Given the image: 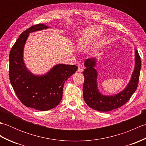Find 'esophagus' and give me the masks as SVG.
I'll list each match as a JSON object with an SVG mask.
<instances>
[{
	"mask_svg": "<svg viewBox=\"0 0 146 146\" xmlns=\"http://www.w3.org/2000/svg\"><path fill=\"white\" fill-rule=\"evenodd\" d=\"M83 71V68L82 66L80 64H79L78 65V71L79 73H82Z\"/></svg>",
	"mask_w": 146,
	"mask_h": 146,
	"instance_id": "1",
	"label": "esophagus"
}]
</instances>
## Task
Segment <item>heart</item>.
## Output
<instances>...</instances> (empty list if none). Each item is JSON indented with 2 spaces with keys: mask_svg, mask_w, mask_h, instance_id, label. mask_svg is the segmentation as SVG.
I'll list each match as a JSON object with an SVG mask.
<instances>
[{
  "mask_svg": "<svg viewBox=\"0 0 146 146\" xmlns=\"http://www.w3.org/2000/svg\"><path fill=\"white\" fill-rule=\"evenodd\" d=\"M102 32L103 30L101 27L97 26H90L86 28L77 40V47L80 49H85L90 47L95 40L102 35ZM105 44V39L104 38H101L98 40L95 46V50L97 51L100 49Z\"/></svg>",
  "mask_w": 146,
  "mask_h": 146,
  "instance_id": "b5f03b06",
  "label": "heart"
}]
</instances>
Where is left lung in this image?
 Returning a JSON list of instances; mask_svg holds the SVG:
<instances>
[{"label": "left lung", "instance_id": "8db88e82", "mask_svg": "<svg viewBox=\"0 0 146 146\" xmlns=\"http://www.w3.org/2000/svg\"><path fill=\"white\" fill-rule=\"evenodd\" d=\"M135 68L129 84L123 91L113 96L102 95L97 86V71L95 66V58H88L85 61L86 67L83 72L85 81L83 86V98L90 107L100 111H108L125 104L137 88L141 61L137 49L135 51Z\"/></svg>", "mask_w": 146, "mask_h": 146}]
</instances>
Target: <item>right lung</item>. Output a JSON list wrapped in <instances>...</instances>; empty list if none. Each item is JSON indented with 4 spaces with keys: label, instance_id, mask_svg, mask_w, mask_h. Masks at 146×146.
<instances>
[{
    "label": "right lung",
    "instance_id": "add662e5",
    "mask_svg": "<svg viewBox=\"0 0 146 146\" xmlns=\"http://www.w3.org/2000/svg\"><path fill=\"white\" fill-rule=\"evenodd\" d=\"M49 28L36 24L21 34L9 54V79L19 100L27 107L45 111L60 103L64 82L78 70L76 65L59 64L42 76L35 75L27 69L23 50L30 33Z\"/></svg>",
    "mask_w": 146,
    "mask_h": 146
}]
</instances>
